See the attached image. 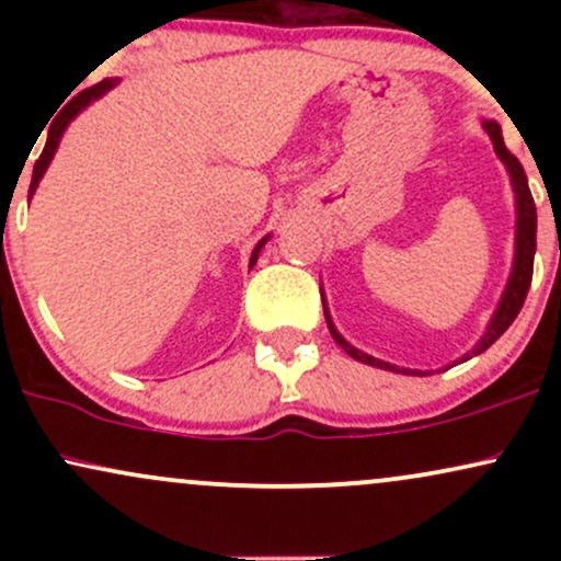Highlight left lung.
Returning a JSON list of instances; mask_svg holds the SVG:
<instances>
[{"label":"left lung","mask_w":561,"mask_h":561,"mask_svg":"<svg viewBox=\"0 0 561 561\" xmlns=\"http://www.w3.org/2000/svg\"><path fill=\"white\" fill-rule=\"evenodd\" d=\"M482 128H485V134L493 141L495 156H499L501 163L506 165L508 182H512V190H514V210H517V227H514V261H512V274H508V282H506V287H504V295H501L499 306H495L493 317H491V321H488V327H485V332H482V337L478 340V343H474L472 351H467L465 356L456 358V362L448 364L446 369H450V366H456V364H465L472 356H480V353H485L488 347H491L495 340H499L501 334L508 330V327H512V321L517 319L519 308H523V302L527 298V289H530L533 259H536L538 218H536V203H533V195H530V186H527V176H525L523 163H519V160L506 150L504 134H501V126L495 124V121L482 118ZM321 302H324V319H327V327H330V334L334 337V343L343 347L347 356L356 358V362H362V364L377 366V369L396 371V375H414V377L430 375V371L405 369V366L388 364V362H382V358H375V356H369V353L358 351V347L347 343L343 334L337 332V327H334V321L330 317V308H327L324 293H321Z\"/></svg>","instance_id":"left-lung-1"}]
</instances>
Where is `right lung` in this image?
<instances>
[{"label": "right lung", "instance_id": "1", "mask_svg": "<svg viewBox=\"0 0 561 561\" xmlns=\"http://www.w3.org/2000/svg\"><path fill=\"white\" fill-rule=\"evenodd\" d=\"M118 81H121V79H102L100 83H94V87L83 89L81 94H76L73 100H70L66 107H62L60 115H57V118L53 121V126H49V134H47V145H44L42 156H38V160H36V163H34V176H31L28 197H34V192H36L38 182H42V176H44V173H47L49 163H53V158H55V152H57V145H60L62 134H66V128H68L70 121H73L76 115H79L81 111H87V107L92 105L94 100H100V96H105L107 92H111V89H113L115 83H118ZM268 237H272V234H266V237H263V240H261V242L255 244V248H253V255H250V268H253V266H255V261H259V255H261L263 244L268 242Z\"/></svg>", "mask_w": 561, "mask_h": 561}]
</instances>
